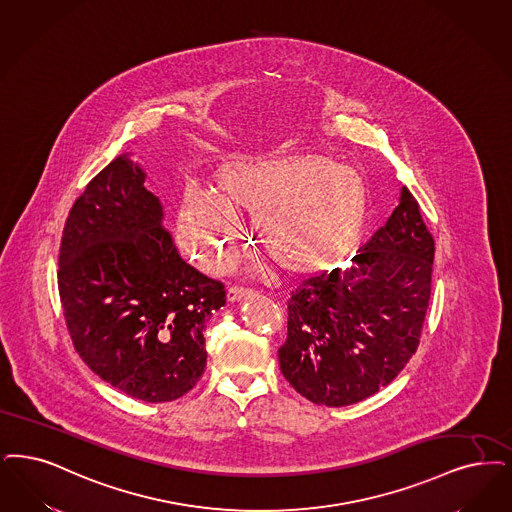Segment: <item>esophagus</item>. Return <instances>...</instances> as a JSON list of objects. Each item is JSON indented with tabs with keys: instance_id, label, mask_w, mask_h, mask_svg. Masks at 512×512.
Here are the masks:
<instances>
[{
	"instance_id": "34e87169",
	"label": "esophagus",
	"mask_w": 512,
	"mask_h": 512,
	"mask_svg": "<svg viewBox=\"0 0 512 512\" xmlns=\"http://www.w3.org/2000/svg\"><path fill=\"white\" fill-rule=\"evenodd\" d=\"M251 295H253V291L246 289V287H230V289L226 291V299H228L230 303L242 301V299H247V297H251Z\"/></svg>"
}]
</instances>
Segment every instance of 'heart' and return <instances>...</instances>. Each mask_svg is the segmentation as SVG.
Returning <instances> with one entry per match:
<instances>
[{
    "mask_svg": "<svg viewBox=\"0 0 512 512\" xmlns=\"http://www.w3.org/2000/svg\"><path fill=\"white\" fill-rule=\"evenodd\" d=\"M368 209V184L326 156L234 160L221 165L211 190L186 184L177 213V242L204 272L230 261L240 215L253 213V232L266 255L293 274L341 263Z\"/></svg>",
    "mask_w": 512,
    "mask_h": 512,
    "instance_id": "1",
    "label": "heart"
}]
</instances>
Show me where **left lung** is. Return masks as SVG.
<instances>
[{"mask_svg":"<svg viewBox=\"0 0 512 512\" xmlns=\"http://www.w3.org/2000/svg\"><path fill=\"white\" fill-rule=\"evenodd\" d=\"M434 240L404 186L354 265L307 282L287 303L278 350L289 385L318 406L366 400L415 354L429 307Z\"/></svg>","mask_w":512,"mask_h":512,"instance_id":"8db88e82","label":"left lung"}]
</instances>
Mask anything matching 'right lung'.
Segmentation results:
<instances>
[{"mask_svg":"<svg viewBox=\"0 0 512 512\" xmlns=\"http://www.w3.org/2000/svg\"><path fill=\"white\" fill-rule=\"evenodd\" d=\"M146 173L122 154L87 184L62 230L59 293L74 348L131 398L160 404L207 364L204 329L225 286L186 265Z\"/></svg>","mask_w":512,"mask_h":512,"instance_id":"right-lung-1","label":"right lung"}]
</instances>
